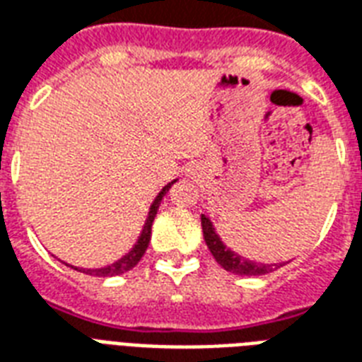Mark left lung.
Listing matches in <instances>:
<instances>
[{
  "instance_id": "1",
  "label": "left lung",
  "mask_w": 362,
  "mask_h": 362,
  "mask_svg": "<svg viewBox=\"0 0 362 362\" xmlns=\"http://www.w3.org/2000/svg\"><path fill=\"white\" fill-rule=\"evenodd\" d=\"M202 230H204V240H206L207 249L211 251L213 259L217 260L226 272H232L236 276H264L270 272L277 270L279 266L287 264V262H259V260H249L242 255H238L236 251H232L226 245L221 236L215 230L211 219L202 213Z\"/></svg>"
}]
</instances>
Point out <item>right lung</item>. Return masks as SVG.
<instances>
[{"label": "right lung", "mask_w": 362, "mask_h": 362, "mask_svg": "<svg viewBox=\"0 0 362 362\" xmlns=\"http://www.w3.org/2000/svg\"><path fill=\"white\" fill-rule=\"evenodd\" d=\"M177 179H173L172 183H168L166 187H162V190L156 194V198L153 200L149 207V213H147V219L143 223V228L139 232V236H137V242L134 243V247L128 251L126 255H122L119 260H115L111 264L102 266V268H77V266H71L64 262L69 268H74L77 272H83V274H88V276H98V277H109V276H120V274H124V272L132 270L134 266L141 260V257L145 255L147 247H149V240H151V228H153V221L156 217V211H158V206H160L162 198L168 194V190L172 189V185L175 183Z\"/></svg>", "instance_id": "right-lung-1"}]
</instances>
